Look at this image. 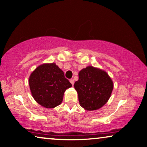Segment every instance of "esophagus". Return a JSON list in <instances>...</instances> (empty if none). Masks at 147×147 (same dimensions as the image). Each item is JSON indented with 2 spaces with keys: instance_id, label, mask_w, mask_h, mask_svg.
<instances>
[{
  "instance_id": "1",
  "label": "esophagus",
  "mask_w": 147,
  "mask_h": 147,
  "mask_svg": "<svg viewBox=\"0 0 147 147\" xmlns=\"http://www.w3.org/2000/svg\"><path fill=\"white\" fill-rule=\"evenodd\" d=\"M69 82H70V83H71V84H72V85H74V80L73 79L70 80Z\"/></svg>"
}]
</instances>
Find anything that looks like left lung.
Returning <instances> with one entry per match:
<instances>
[{"mask_svg":"<svg viewBox=\"0 0 147 147\" xmlns=\"http://www.w3.org/2000/svg\"><path fill=\"white\" fill-rule=\"evenodd\" d=\"M80 106L87 110L102 107L109 100L113 90V82L108 74L92 66L79 72V80L74 84Z\"/></svg>","mask_w":147,"mask_h":147,"instance_id":"left-lung-1","label":"left lung"}]
</instances>
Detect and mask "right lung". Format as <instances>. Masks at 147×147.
<instances>
[{"label": "right lung", "mask_w": 147, "mask_h": 147, "mask_svg": "<svg viewBox=\"0 0 147 147\" xmlns=\"http://www.w3.org/2000/svg\"><path fill=\"white\" fill-rule=\"evenodd\" d=\"M29 84L35 101L47 108L59 105L64 92L72 86L63 71L53 63L43 64L36 68L30 76Z\"/></svg>", "instance_id": "add662e5"}]
</instances>
